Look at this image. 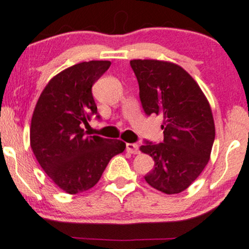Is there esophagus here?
<instances>
[{"instance_id":"1","label":"esophagus","mask_w":249,"mask_h":249,"mask_svg":"<svg viewBox=\"0 0 249 249\" xmlns=\"http://www.w3.org/2000/svg\"><path fill=\"white\" fill-rule=\"evenodd\" d=\"M126 151L131 154H139L140 153L139 146H138L137 143H130V142L126 143Z\"/></svg>"}]
</instances>
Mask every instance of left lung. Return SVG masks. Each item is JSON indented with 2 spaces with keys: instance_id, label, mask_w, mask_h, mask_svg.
Segmentation results:
<instances>
[{
  "instance_id": "obj_1",
  "label": "left lung",
  "mask_w": 249,
  "mask_h": 249,
  "mask_svg": "<svg viewBox=\"0 0 249 249\" xmlns=\"http://www.w3.org/2000/svg\"><path fill=\"white\" fill-rule=\"evenodd\" d=\"M130 64L143 111L163 117V142L140 147L154 160L146 182L163 194L182 193L210 160L215 136L210 103L181 66L154 59H134Z\"/></svg>"
}]
</instances>
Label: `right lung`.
<instances>
[{
  "instance_id": "add662e5",
  "label": "right lung",
  "mask_w": 249,
  "mask_h": 249,
  "mask_svg": "<svg viewBox=\"0 0 249 249\" xmlns=\"http://www.w3.org/2000/svg\"><path fill=\"white\" fill-rule=\"evenodd\" d=\"M91 60L53 76L39 96L30 126V145L47 176L65 193L89 190L112 157L124 152L118 139L87 136L82 124L97 113L91 87L110 67Z\"/></svg>"
}]
</instances>
